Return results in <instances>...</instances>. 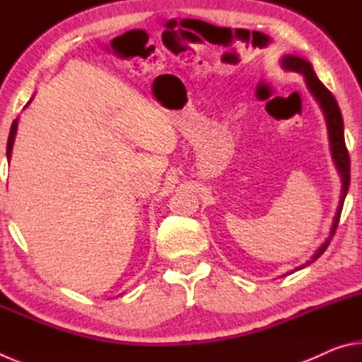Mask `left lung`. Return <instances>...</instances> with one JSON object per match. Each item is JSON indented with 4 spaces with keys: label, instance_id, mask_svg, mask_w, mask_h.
Wrapping results in <instances>:
<instances>
[{
    "label": "left lung",
    "instance_id": "8db88e82",
    "mask_svg": "<svg viewBox=\"0 0 362 362\" xmlns=\"http://www.w3.org/2000/svg\"><path fill=\"white\" fill-rule=\"evenodd\" d=\"M281 66H283V69L287 71L300 73V75L305 78L306 88H308L311 95L315 97L317 105H320L321 112L324 115V119H326V126H327L330 156H332L335 169H337V173H339L340 180H341L339 207H337V212L334 216L332 226H330V233H329L327 240L316 249V252L311 255V259L308 262H305L303 265H300L296 269H292V272L286 273V274H291L293 272H297V269H302L306 265H310V263H313L315 260L320 259V257L324 254V250L327 249L330 240H332L334 233L337 230V225H339L341 207H343V203H345V196L348 193V188H350V156H348V150L345 145V136H343V118H341L339 103H337L332 93H330L326 86H324L320 79H317L311 62H308V60L303 57L293 56V54H284V56L281 57ZM286 274H283V276H286Z\"/></svg>",
    "mask_w": 362,
    "mask_h": 362
}]
</instances>
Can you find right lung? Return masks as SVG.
<instances>
[{"label":"right lung","instance_id":"1","mask_svg":"<svg viewBox=\"0 0 362 362\" xmlns=\"http://www.w3.org/2000/svg\"><path fill=\"white\" fill-rule=\"evenodd\" d=\"M33 97H35V95H32V99L28 100V103L25 105V108L30 105V103H32ZM17 126H19V118H16V119H14V122H12V126H11V132H9V139H8V148H6V155H8V161H11V156H12V145H14V140H16Z\"/></svg>","mask_w":362,"mask_h":362}]
</instances>
